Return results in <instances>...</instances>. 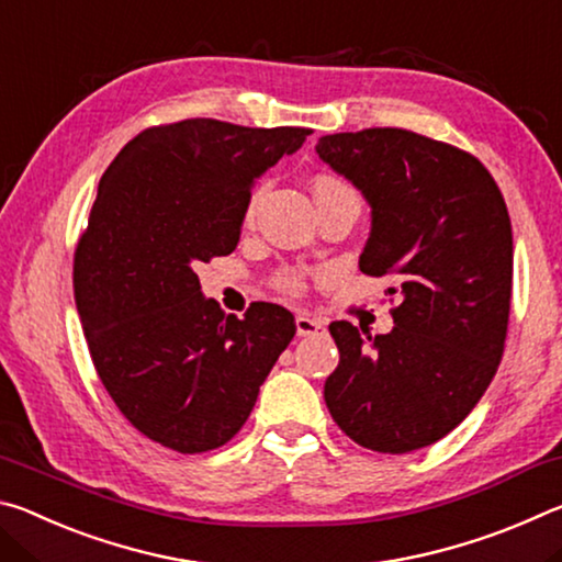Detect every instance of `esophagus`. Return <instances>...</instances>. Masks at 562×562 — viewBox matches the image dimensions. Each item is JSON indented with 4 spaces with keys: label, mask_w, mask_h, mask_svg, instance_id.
Instances as JSON below:
<instances>
[{
    "label": "esophagus",
    "mask_w": 562,
    "mask_h": 562,
    "mask_svg": "<svg viewBox=\"0 0 562 562\" xmlns=\"http://www.w3.org/2000/svg\"><path fill=\"white\" fill-rule=\"evenodd\" d=\"M294 325H297V335L300 337L319 335V331L327 329V322L325 319L315 317V315H307V312H300L297 319H294Z\"/></svg>",
    "instance_id": "obj_1"
}]
</instances>
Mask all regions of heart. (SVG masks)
<instances>
[{
	"label": "heart",
	"mask_w": 562,
	"mask_h": 562,
	"mask_svg": "<svg viewBox=\"0 0 562 562\" xmlns=\"http://www.w3.org/2000/svg\"><path fill=\"white\" fill-rule=\"evenodd\" d=\"M312 190H315L317 203L319 201H329V198L355 195L347 183H341L339 178H331V176H317L315 183H312ZM262 195H265V186L255 188V193L250 195V201H247V221H252V215H255V211H258ZM282 284H284V288H290V290H300L302 280H300V274L290 272V274H284V278H282Z\"/></svg>",
	"instance_id": "b5f03b06"
}]
</instances>
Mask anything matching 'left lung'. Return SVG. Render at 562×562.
<instances>
[{
	"instance_id": "8db88e82",
	"label": "left lung",
	"mask_w": 562,
	"mask_h": 562,
	"mask_svg": "<svg viewBox=\"0 0 562 562\" xmlns=\"http://www.w3.org/2000/svg\"><path fill=\"white\" fill-rule=\"evenodd\" d=\"M317 156L361 190L372 233L359 270L389 278V335L331 322L339 364L325 382L351 441L408 453L453 431L486 392L506 345L513 235L479 158L404 128L322 136Z\"/></svg>"
}]
</instances>
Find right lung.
Here are the masks:
<instances>
[{"label":"right lung","instance_id":"right-lung-1","mask_svg":"<svg viewBox=\"0 0 562 562\" xmlns=\"http://www.w3.org/2000/svg\"><path fill=\"white\" fill-rule=\"evenodd\" d=\"M307 136L186 119L138 133L99 180L74 255L76 310L101 384L166 449L231 441L297 331L280 304L225 315L195 268L235 250L255 178Z\"/></svg>","mask_w":562,"mask_h":562}]
</instances>
